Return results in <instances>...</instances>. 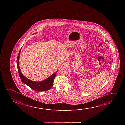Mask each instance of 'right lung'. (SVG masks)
I'll return each instance as SVG.
<instances>
[{
	"mask_svg": "<svg viewBox=\"0 0 125 125\" xmlns=\"http://www.w3.org/2000/svg\"><path fill=\"white\" fill-rule=\"evenodd\" d=\"M21 48L18 54V56L17 58V63L19 74L22 82L25 84H27V86L30 87L33 90L37 92H40V91L42 92V91H46L49 90L50 89H51V87L53 85V81L54 78H55L57 72H56L55 73L51 75L50 77L47 78L46 79L41 82L33 81L29 80L26 77H25L23 75V74H22L20 69V67L19 65V59L20 57V54Z\"/></svg>",
	"mask_w": 125,
	"mask_h": 125,
	"instance_id": "add662e5",
	"label": "right lung"
}]
</instances>
